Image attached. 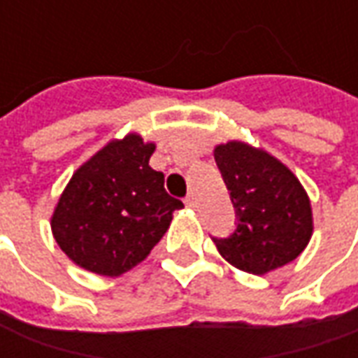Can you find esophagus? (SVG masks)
<instances>
[{
  "label": "esophagus",
  "mask_w": 358,
  "mask_h": 358,
  "mask_svg": "<svg viewBox=\"0 0 358 358\" xmlns=\"http://www.w3.org/2000/svg\"><path fill=\"white\" fill-rule=\"evenodd\" d=\"M184 201H186L187 207H192V209H195V207H197V201H195V195H194V194L187 195V197H186V199H184Z\"/></svg>",
  "instance_id": "1"
}]
</instances>
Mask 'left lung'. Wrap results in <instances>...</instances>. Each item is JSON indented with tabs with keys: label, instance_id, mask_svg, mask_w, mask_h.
<instances>
[{
	"label": "left lung",
	"instance_id": "8db88e82",
	"mask_svg": "<svg viewBox=\"0 0 358 358\" xmlns=\"http://www.w3.org/2000/svg\"><path fill=\"white\" fill-rule=\"evenodd\" d=\"M215 161L238 220L228 238H213L218 253L249 274H266L297 259L310 240L313 213L293 172L241 141L217 145Z\"/></svg>",
	"mask_w": 358,
	"mask_h": 358
}]
</instances>
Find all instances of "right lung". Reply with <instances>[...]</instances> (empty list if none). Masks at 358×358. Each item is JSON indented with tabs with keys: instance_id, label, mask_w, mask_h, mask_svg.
<instances>
[{
	"instance_id": "right-lung-1",
	"label": "right lung",
	"mask_w": 358,
	"mask_h": 358,
	"mask_svg": "<svg viewBox=\"0 0 358 358\" xmlns=\"http://www.w3.org/2000/svg\"><path fill=\"white\" fill-rule=\"evenodd\" d=\"M155 145L140 136L110 141L74 172L59 199L51 230L82 268L120 276L151 253L184 203L164 189L149 166Z\"/></svg>"
}]
</instances>
